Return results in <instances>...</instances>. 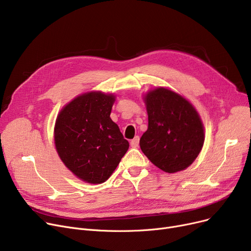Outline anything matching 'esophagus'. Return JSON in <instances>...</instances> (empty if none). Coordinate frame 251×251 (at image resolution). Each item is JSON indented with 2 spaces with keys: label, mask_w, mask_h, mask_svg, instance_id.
I'll list each match as a JSON object with an SVG mask.
<instances>
[{
  "label": "esophagus",
  "mask_w": 251,
  "mask_h": 251,
  "mask_svg": "<svg viewBox=\"0 0 251 251\" xmlns=\"http://www.w3.org/2000/svg\"><path fill=\"white\" fill-rule=\"evenodd\" d=\"M130 144H131V147H132V148H137L138 144H139V136H135L132 140H131Z\"/></svg>",
  "instance_id": "1"
}]
</instances>
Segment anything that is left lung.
<instances>
[{
    "label": "left lung",
    "instance_id": "left-lung-1",
    "mask_svg": "<svg viewBox=\"0 0 251 251\" xmlns=\"http://www.w3.org/2000/svg\"><path fill=\"white\" fill-rule=\"evenodd\" d=\"M146 104L149 127L139 141L142 152L165 172L186 169L203 146L199 114L188 100L163 87L149 92Z\"/></svg>",
    "mask_w": 251,
    "mask_h": 251
}]
</instances>
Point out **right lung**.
<instances>
[{"label": "right lung", "mask_w": 251, "mask_h": 251, "mask_svg": "<svg viewBox=\"0 0 251 251\" xmlns=\"http://www.w3.org/2000/svg\"><path fill=\"white\" fill-rule=\"evenodd\" d=\"M115 97L89 92L60 112L55 144L73 174L91 184L108 180L126 153L129 142L110 118Z\"/></svg>", "instance_id": "1"}]
</instances>
